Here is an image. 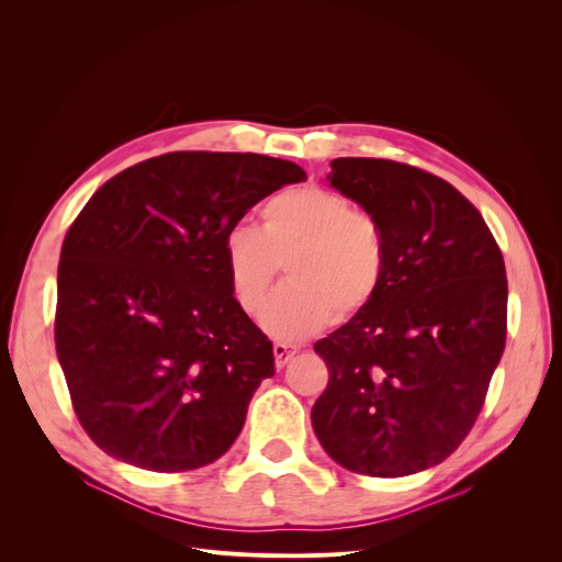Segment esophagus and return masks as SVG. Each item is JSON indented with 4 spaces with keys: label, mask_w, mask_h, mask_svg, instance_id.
Returning a JSON list of instances; mask_svg holds the SVG:
<instances>
[{
    "label": "esophagus",
    "mask_w": 562,
    "mask_h": 562,
    "mask_svg": "<svg viewBox=\"0 0 562 562\" xmlns=\"http://www.w3.org/2000/svg\"><path fill=\"white\" fill-rule=\"evenodd\" d=\"M295 353H297V349H295V347H288V345H283V342H277V345H274V359H277V368H283L288 361L293 359Z\"/></svg>",
    "instance_id": "34e87169"
}]
</instances>
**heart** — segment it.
Returning <instances> with one entry per match:
<instances>
[{"label":"heart","instance_id":"b5f03b06","mask_svg":"<svg viewBox=\"0 0 562 562\" xmlns=\"http://www.w3.org/2000/svg\"><path fill=\"white\" fill-rule=\"evenodd\" d=\"M229 291L258 314L281 265L288 285L269 302L262 326L285 342L312 337L333 321L361 314L384 281V236L378 220L342 194L304 184L269 196L260 229L234 227L223 244Z\"/></svg>","mask_w":562,"mask_h":562}]
</instances>
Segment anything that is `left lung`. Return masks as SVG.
<instances>
[{
  "instance_id": "8db88e82",
  "label": "left lung",
  "mask_w": 562,
  "mask_h": 562,
  "mask_svg": "<svg viewBox=\"0 0 562 562\" xmlns=\"http://www.w3.org/2000/svg\"><path fill=\"white\" fill-rule=\"evenodd\" d=\"M330 187L378 220L384 281L318 339L330 380L312 427L339 467L398 479L450 457L479 417L506 342V269L454 187L389 159L330 161Z\"/></svg>"
}]
</instances>
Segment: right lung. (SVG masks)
Instances as JSON below:
<instances>
[{
	"label": "right lung",
	"instance_id": "1",
	"mask_svg": "<svg viewBox=\"0 0 562 562\" xmlns=\"http://www.w3.org/2000/svg\"><path fill=\"white\" fill-rule=\"evenodd\" d=\"M302 180L297 164L250 151H171L89 199L60 250L56 351L100 450L176 473L232 448L274 351L229 291L223 244Z\"/></svg>",
	"mask_w": 562,
	"mask_h": 562
}]
</instances>
